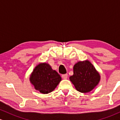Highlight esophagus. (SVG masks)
Returning a JSON list of instances; mask_svg holds the SVG:
<instances>
[{
  "instance_id": "1",
  "label": "esophagus",
  "mask_w": 120,
  "mask_h": 120,
  "mask_svg": "<svg viewBox=\"0 0 120 120\" xmlns=\"http://www.w3.org/2000/svg\"><path fill=\"white\" fill-rule=\"evenodd\" d=\"M62 77L63 79H66L67 77H68V75H67V74H63L62 75Z\"/></svg>"
}]
</instances>
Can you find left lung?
<instances>
[{"label":"left lung","instance_id":"8db88e82","mask_svg":"<svg viewBox=\"0 0 120 120\" xmlns=\"http://www.w3.org/2000/svg\"><path fill=\"white\" fill-rule=\"evenodd\" d=\"M73 70L70 80L76 90L82 93L92 91L100 80L99 72L88 60L78 62L74 66Z\"/></svg>","mask_w":120,"mask_h":120}]
</instances>
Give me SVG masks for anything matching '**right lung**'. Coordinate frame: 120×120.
Wrapping results in <instances>:
<instances>
[{
	"label": "right lung",
	"instance_id": "obj_1",
	"mask_svg": "<svg viewBox=\"0 0 120 120\" xmlns=\"http://www.w3.org/2000/svg\"><path fill=\"white\" fill-rule=\"evenodd\" d=\"M60 80L61 77L58 73L46 63L38 64L30 76V81L35 89L44 94L52 92Z\"/></svg>",
	"mask_w": 120,
	"mask_h": 120
}]
</instances>
